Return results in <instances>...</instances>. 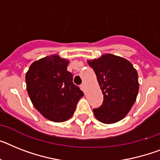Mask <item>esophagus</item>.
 <instances>
[{
	"label": "esophagus",
	"instance_id": "34e87169",
	"mask_svg": "<svg viewBox=\"0 0 160 160\" xmlns=\"http://www.w3.org/2000/svg\"><path fill=\"white\" fill-rule=\"evenodd\" d=\"M80 88H81V90L82 91L85 90V84H84V83H82V84H81V85H80Z\"/></svg>",
	"mask_w": 160,
	"mask_h": 160
}]
</instances>
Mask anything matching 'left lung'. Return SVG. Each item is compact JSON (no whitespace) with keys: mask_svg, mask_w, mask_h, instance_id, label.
Returning <instances> with one entry per match:
<instances>
[{"mask_svg":"<svg viewBox=\"0 0 160 160\" xmlns=\"http://www.w3.org/2000/svg\"><path fill=\"white\" fill-rule=\"evenodd\" d=\"M93 69L103 94V102L93 109L98 120L114 123L128 115L136 102L139 83L137 70L123 58L107 53L88 60Z\"/></svg>","mask_w":160,"mask_h":160,"instance_id":"obj_1","label":"left lung"}]
</instances>
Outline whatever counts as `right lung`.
Instances as JSON below:
<instances>
[{
  "label": "right lung",
  "mask_w": 160,
  "mask_h": 160,
  "mask_svg": "<svg viewBox=\"0 0 160 160\" xmlns=\"http://www.w3.org/2000/svg\"><path fill=\"white\" fill-rule=\"evenodd\" d=\"M69 61L53 54L35 61L26 73L27 90L35 108L53 122L69 119L84 92L73 84Z\"/></svg>",
  "instance_id": "1"
}]
</instances>
